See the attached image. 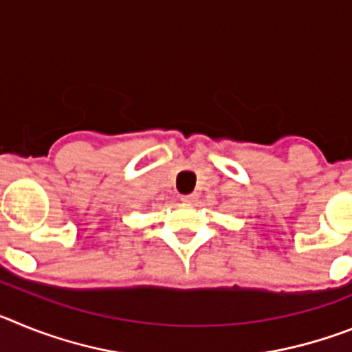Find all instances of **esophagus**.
I'll return each instance as SVG.
<instances>
[{"label": "esophagus", "mask_w": 352, "mask_h": 352, "mask_svg": "<svg viewBox=\"0 0 352 352\" xmlns=\"http://www.w3.org/2000/svg\"><path fill=\"white\" fill-rule=\"evenodd\" d=\"M197 199H199L197 194H188V195H183L182 201L185 204H195V203H197Z\"/></svg>", "instance_id": "obj_1"}]
</instances>
